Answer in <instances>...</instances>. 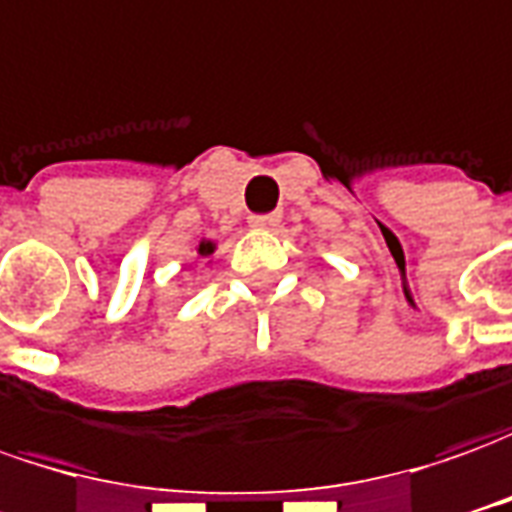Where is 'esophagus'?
<instances>
[{
  "label": "esophagus",
  "mask_w": 512,
  "mask_h": 512,
  "mask_svg": "<svg viewBox=\"0 0 512 512\" xmlns=\"http://www.w3.org/2000/svg\"><path fill=\"white\" fill-rule=\"evenodd\" d=\"M280 224V215L277 212H266V215H249V227L255 229H271Z\"/></svg>",
  "instance_id": "obj_1"
}]
</instances>
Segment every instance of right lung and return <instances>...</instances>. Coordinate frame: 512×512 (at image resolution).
<instances>
[{
  "label": "right lung",
  "instance_id": "obj_1",
  "mask_svg": "<svg viewBox=\"0 0 512 512\" xmlns=\"http://www.w3.org/2000/svg\"><path fill=\"white\" fill-rule=\"evenodd\" d=\"M212 249H215V246H212L210 241H204L198 246V255H212Z\"/></svg>",
  "mask_w": 512,
  "mask_h": 512
}]
</instances>
